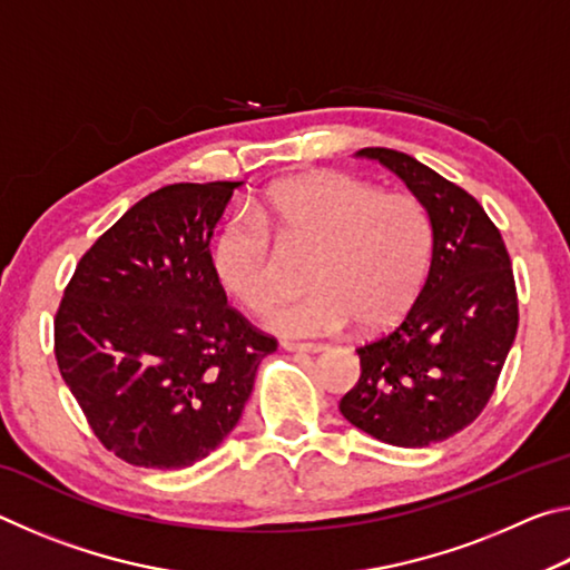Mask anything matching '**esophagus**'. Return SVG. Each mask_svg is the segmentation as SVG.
I'll use <instances>...</instances> for the list:
<instances>
[{
	"instance_id": "1",
	"label": "esophagus",
	"mask_w": 570,
	"mask_h": 570,
	"mask_svg": "<svg viewBox=\"0 0 570 570\" xmlns=\"http://www.w3.org/2000/svg\"><path fill=\"white\" fill-rule=\"evenodd\" d=\"M282 346L286 352H298V354H316L326 350L324 344H298V342H284Z\"/></svg>"
}]
</instances>
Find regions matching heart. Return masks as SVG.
Returning a JSON list of instances; mask_svg holds the SVG:
<instances>
[{
  "instance_id": "1",
  "label": "heart",
  "mask_w": 570,
  "mask_h": 570,
  "mask_svg": "<svg viewBox=\"0 0 570 570\" xmlns=\"http://www.w3.org/2000/svg\"><path fill=\"white\" fill-rule=\"evenodd\" d=\"M284 248H308L306 294L264 316L282 336H324L360 322L377 330L412 304L432 254V226L417 198L382 193L344 173L282 180L230 216L210 248L226 292L262 312L282 288Z\"/></svg>"
}]
</instances>
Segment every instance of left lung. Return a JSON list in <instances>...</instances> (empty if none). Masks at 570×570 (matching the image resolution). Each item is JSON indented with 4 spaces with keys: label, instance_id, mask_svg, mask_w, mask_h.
<instances>
[{
    "label": "left lung",
    "instance_id": "obj_1",
    "mask_svg": "<svg viewBox=\"0 0 570 570\" xmlns=\"http://www.w3.org/2000/svg\"><path fill=\"white\" fill-rule=\"evenodd\" d=\"M428 210L430 272L400 326L356 350L362 374L340 410L397 448L455 435L485 407L518 332V296L503 236L455 183L407 153L362 148Z\"/></svg>",
    "mask_w": 570,
    "mask_h": 570
}]
</instances>
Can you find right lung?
I'll return each mask as SVG.
<instances>
[{"mask_svg":"<svg viewBox=\"0 0 570 570\" xmlns=\"http://www.w3.org/2000/svg\"><path fill=\"white\" fill-rule=\"evenodd\" d=\"M244 180L173 183L138 200L80 258L55 356L95 435L120 460L183 470L236 428L276 350L226 304L210 238Z\"/></svg>","mask_w":570,"mask_h":570,"instance_id":"1","label":"right lung"}]
</instances>
